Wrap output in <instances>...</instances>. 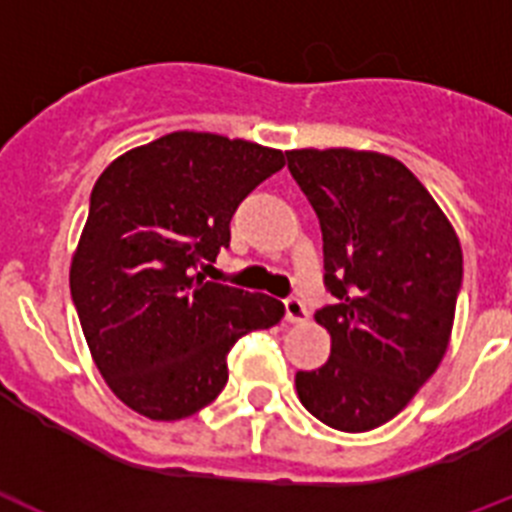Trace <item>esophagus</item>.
Returning <instances> with one entry per match:
<instances>
[{"instance_id": "obj_1", "label": "esophagus", "mask_w": 512, "mask_h": 512, "mask_svg": "<svg viewBox=\"0 0 512 512\" xmlns=\"http://www.w3.org/2000/svg\"><path fill=\"white\" fill-rule=\"evenodd\" d=\"M283 307H286V320L289 322H304L309 317L307 307H304V302L299 296H289V299L283 302Z\"/></svg>"}]
</instances>
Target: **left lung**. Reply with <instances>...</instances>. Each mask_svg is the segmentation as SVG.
<instances>
[{"label":"left lung","mask_w":512,"mask_h":512,"mask_svg":"<svg viewBox=\"0 0 512 512\" xmlns=\"http://www.w3.org/2000/svg\"><path fill=\"white\" fill-rule=\"evenodd\" d=\"M289 171L322 229L315 315L330 359L296 372L304 409L341 432L390 422L440 367L463 281L461 242L414 174L375 150H289Z\"/></svg>","instance_id":"1"}]
</instances>
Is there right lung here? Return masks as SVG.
<instances>
[{
  "instance_id": "obj_1",
  "label": "right lung",
  "mask_w": 512,
  "mask_h": 512,
  "mask_svg": "<svg viewBox=\"0 0 512 512\" xmlns=\"http://www.w3.org/2000/svg\"><path fill=\"white\" fill-rule=\"evenodd\" d=\"M281 150L213 132H171L111 161L90 192L70 291L111 393L153 422L218 398L231 346L273 328L283 304L205 281L231 216L283 169Z\"/></svg>"
}]
</instances>
